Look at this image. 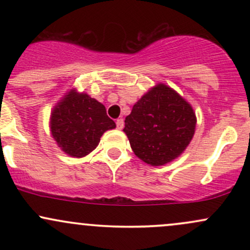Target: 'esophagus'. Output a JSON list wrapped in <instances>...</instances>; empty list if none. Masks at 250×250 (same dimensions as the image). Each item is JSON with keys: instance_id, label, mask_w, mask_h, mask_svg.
Masks as SVG:
<instances>
[{"instance_id": "1", "label": "esophagus", "mask_w": 250, "mask_h": 250, "mask_svg": "<svg viewBox=\"0 0 250 250\" xmlns=\"http://www.w3.org/2000/svg\"><path fill=\"white\" fill-rule=\"evenodd\" d=\"M123 125H125V122H123V120L122 119H119L116 121V127H117V129H120V130H121V129L123 128Z\"/></svg>"}]
</instances>
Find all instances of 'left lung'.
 Returning a JSON list of instances; mask_svg holds the SVG:
<instances>
[{
    "mask_svg": "<svg viewBox=\"0 0 250 250\" xmlns=\"http://www.w3.org/2000/svg\"><path fill=\"white\" fill-rule=\"evenodd\" d=\"M196 115L188 101L165 83H157L134 104L125 131L134 154L150 166L174 161L188 147Z\"/></svg>",
    "mask_w": 250,
    "mask_h": 250,
    "instance_id": "left-lung-1",
    "label": "left lung"
}]
</instances>
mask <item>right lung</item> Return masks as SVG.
Returning a JSON list of instances; mask_svg holds the SVG:
<instances>
[{"instance_id": "obj_1", "label": "right lung", "mask_w": 250, "mask_h": 250, "mask_svg": "<svg viewBox=\"0 0 250 250\" xmlns=\"http://www.w3.org/2000/svg\"><path fill=\"white\" fill-rule=\"evenodd\" d=\"M49 128L63 153L81 159L90 154L102 135L116 125L101 102L71 88L51 109Z\"/></svg>"}]
</instances>
